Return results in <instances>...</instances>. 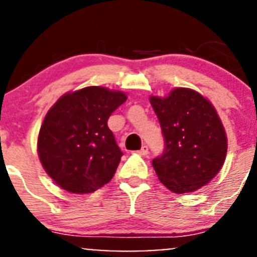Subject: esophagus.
<instances>
[{
    "label": "esophagus",
    "mask_w": 257,
    "mask_h": 257,
    "mask_svg": "<svg viewBox=\"0 0 257 257\" xmlns=\"http://www.w3.org/2000/svg\"><path fill=\"white\" fill-rule=\"evenodd\" d=\"M139 154H140V155H143V156H147L148 154H149V148H148L147 145H143L142 149L139 150Z\"/></svg>",
    "instance_id": "1"
}]
</instances>
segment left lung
<instances>
[{
  "instance_id": "1",
  "label": "left lung",
  "mask_w": 257,
  "mask_h": 257,
  "mask_svg": "<svg viewBox=\"0 0 257 257\" xmlns=\"http://www.w3.org/2000/svg\"><path fill=\"white\" fill-rule=\"evenodd\" d=\"M165 138V153L153 160L159 180L170 191L191 193L209 183L223 167L228 150L225 129L214 106L186 87L150 96Z\"/></svg>"
}]
</instances>
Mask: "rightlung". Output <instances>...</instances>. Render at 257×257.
Wrapping results in <instances>:
<instances>
[{
	"label": "right lung",
	"instance_id": "right-lung-1",
	"mask_svg": "<svg viewBox=\"0 0 257 257\" xmlns=\"http://www.w3.org/2000/svg\"><path fill=\"white\" fill-rule=\"evenodd\" d=\"M126 101L121 91L88 86L63 94L48 110L37 151L51 180L70 193H91L109 182L121 151L107 125Z\"/></svg>",
	"mask_w": 257,
	"mask_h": 257
}]
</instances>
